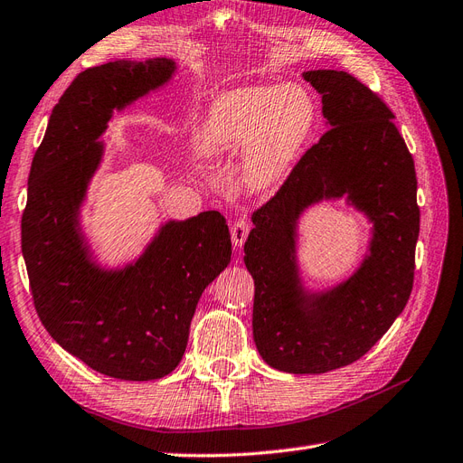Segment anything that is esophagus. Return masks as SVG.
Listing matches in <instances>:
<instances>
[{"label":"esophagus","instance_id":"esophagus-1","mask_svg":"<svg viewBox=\"0 0 463 463\" xmlns=\"http://www.w3.org/2000/svg\"><path fill=\"white\" fill-rule=\"evenodd\" d=\"M249 223L245 222V220H237L233 226H232V241H233V247L235 249H240L243 243H245V240H247V235H249Z\"/></svg>","mask_w":463,"mask_h":463}]
</instances>
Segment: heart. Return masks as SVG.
<instances>
[{
  "label": "heart",
  "mask_w": 463,
  "mask_h": 463,
  "mask_svg": "<svg viewBox=\"0 0 463 463\" xmlns=\"http://www.w3.org/2000/svg\"><path fill=\"white\" fill-rule=\"evenodd\" d=\"M315 114L313 98L301 85L230 90L210 108L199 148L208 158L243 160L241 189L247 194L269 193L296 162Z\"/></svg>",
  "instance_id": "heart-1"
}]
</instances>
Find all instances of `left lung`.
<instances>
[{
	"label": "left lung",
	"mask_w": 463,
	"mask_h": 463,
	"mask_svg": "<svg viewBox=\"0 0 463 463\" xmlns=\"http://www.w3.org/2000/svg\"><path fill=\"white\" fill-rule=\"evenodd\" d=\"M303 77L322 96L328 131L253 214L243 260L255 279L260 357L278 371L320 374L365 355L403 311L413 288L419 206L415 164L390 108L345 71L317 69ZM340 198L373 223L368 253L342 283L309 290L297 260L298 220L307 207Z\"/></svg>",
	"instance_id": "8db88e82"
}]
</instances>
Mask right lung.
Wrapping results in <instances>:
<instances>
[{"instance_id": "obj_1", "label": "right lung", "mask_w": 463, "mask_h": 463, "mask_svg": "<svg viewBox=\"0 0 463 463\" xmlns=\"http://www.w3.org/2000/svg\"><path fill=\"white\" fill-rule=\"evenodd\" d=\"M170 58L116 60L82 71L55 104L29 175L21 243L36 313L52 338L119 381L170 374L185 354L203 291L232 260L226 218L167 220L143 253L108 269L82 232L80 208L102 165L98 141L123 111L174 79Z\"/></svg>"}]
</instances>
